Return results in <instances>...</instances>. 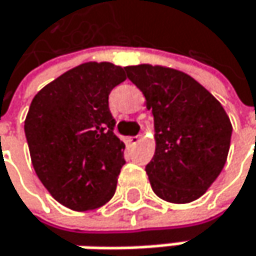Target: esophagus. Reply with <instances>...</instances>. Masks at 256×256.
I'll return each mask as SVG.
<instances>
[{
    "instance_id": "obj_1",
    "label": "esophagus",
    "mask_w": 256,
    "mask_h": 256,
    "mask_svg": "<svg viewBox=\"0 0 256 256\" xmlns=\"http://www.w3.org/2000/svg\"><path fill=\"white\" fill-rule=\"evenodd\" d=\"M142 142V136H137V137H130L128 138V143L131 144V146H136V144H138Z\"/></svg>"
}]
</instances>
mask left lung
I'll list each match as a JSON object with an SVG mask.
<instances>
[{
  "mask_svg": "<svg viewBox=\"0 0 256 256\" xmlns=\"http://www.w3.org/2000/svg\"><path fill=\"white\" fill-rule=\"evenodd\" d=\"M153 113L154 154L146 166L152 190L171 204H190L222 171L232 122L221 103L190 75L160 64L126 66Z\"/></svg>",
  "mask_w": 256,
  "mask_h": 256,
  "instance_id": "8db88e82",
  "label": "left lung"
}]
</instances>
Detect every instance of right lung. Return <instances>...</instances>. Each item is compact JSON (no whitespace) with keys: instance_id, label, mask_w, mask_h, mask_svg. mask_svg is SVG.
Returning a JSON list of instances; mask_svg holds the SVG:
<instances>
[{"instance_id":"add662e5","label":"right lung","mask_w":256,"mask_h":256,"mask_svg":"<svg viewBox=\"0 0 256 256\" xmlns=\"http://www.w3.org/2000/svg\"><path fill=\"white\" fill-rule=\"evenodd\" d=\"M120 66L86 62L47 84L24 119L30 160L48 193L72 210L106 205L116 192L125 144L113 134L109 94Z\"/></svg>"}]
</instances>
